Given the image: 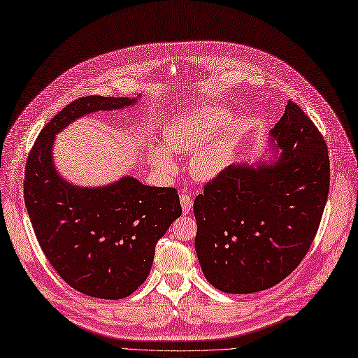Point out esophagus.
<instances>
[{"label":"esophagus","instance_id":"1","mask_svg":"<svg viewBox=\"0 0 358 358\" xmlns=\"http://www.w3.org/2000/svg\"><path fill=\"white\" fill-rule=\"evenodd\" d=\"M180 202H181L182 213H184V214H189L190 209H192V205H193L192 196L187 194V193H181V194H180Z\"/></svg>","mask_w":358,"mask_h":358}]
</instances>
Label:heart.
Wrapping results in <instances>:
<instances>
[{
    "label": "heart",
    "instance_id": "obj_1",
    "mask_svg": "<svg viewBox=\"0 0 358 358\" xmlns=\"http://www.w3.org/2000/svg\"><path fill=\"white\" fill-rule=\"evenodd\" d=\"M224 121H226V116L220 112L205 110L176 119L164 132V140L169 150L184 155L193 153L190 171L197 180H213L230 162L236 143L233 134H227L199 148L215 131L217 125ZM152 159L153 164L165 172L176 169V164L169 153L161 148L153 149Z\"/></svg>",
    "mask_w": 358,
    "mask_h": 358
}]
</instances>
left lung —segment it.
Masks as SVG:
<instances>
[{"label": "left lung", "instance_id": "8db88e82", "mask_svg": "<svg viewBox=\"0 0 358 358\" xmlns=\"http://www.w3.org/2000/svg\"><path fill=\"white\" fill-rule=\"evenodd\" d=\"M270 137L282 149L275 162L231 165L194 199L197 259L221 292L254 294L282 282L320 226L330 182L323 136L289 100Z\"/></svg>", "mask_w": 358, "mask_h": 358}]
</instances>
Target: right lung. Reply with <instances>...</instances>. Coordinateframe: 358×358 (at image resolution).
I'll use <instances>...</instances> for the list:
<instances>
[{
    "mask_svg": "<svg viewBox=\"0 0 358 358\" xmlns=\"http://www.w3.org/2000/svg\"><path fill=\"white\" fill-rule=\"evenodd\" d=\"M136 101L87 96L69 103L39 132L24 166V205L43 252L69 286L101 299L127 298L148 279L157 241L182 213L180 197L132 177L72 186L52 164V141L78 117Z\"/></svg>",
    "mask_w": 358,
    "mask_h": 358,
    "instance_id": "obj_1",
    "label": "right lung"
}]
</instances>
